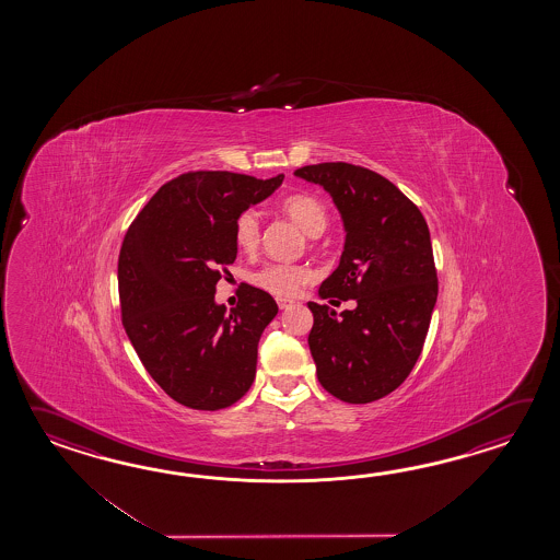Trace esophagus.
Instances as JSON below:
<instances>
[{
  "mask_svg": "<svg viewBox=\"0 0 560 560\" xmlns=\"http://www.w3.org/2000/svg\"><path fill=\"white\" fill-rule=\"evenodd\" d=\"M292 304H294V300H290V298H278V308L280 310L288 308Z\"/></svg>",
  "mask_w": 560,
  "mask_h": 560,
  "instance_id": "obj_1",
  "label": "esophagus"
}]
</instances>
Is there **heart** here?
Wrapping results in <instances>:
<instances>
[{
    "label": "heart",
    "instance_id": "b5f03b06",
    "mask_svg": "<svg viewBox=\"0 0 560 560\" xmlns=\"http://www.w3.org/2000/svg\"><path fill=\"white\" fill-rule=\"evenodd\" d=\"M280 208L290 220H294L308 236L316 238L328 226V212L324 203L312 194H290L280 202ZM260 215L254 210H244L234 224V240L240 250L252 254L260 244ZM310 278L308 268L296 264H264L260 270L250 276L252 284L262 288L275 296H294L300 285L306 284Z\"/></svg>",
    "mask_w": 560,
    "mask_h": 560
}]
</instances>
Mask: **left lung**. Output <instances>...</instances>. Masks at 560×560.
Wrapping results in <instances>:
<instances>
[{
	"label": "left lung",
	"instance_id": "1",
	"mask_svg": "<svg viewBox=\"0 0 560 560\" xmlns=\"http://www.w3.org/2000/svg\"><path fill=\"white\" fill-rule=\"evenodd\" d=\"M294 176L328 191L345 224L340 264L318 294L357 302L340 316L308 302L318 381L342 402H374L406 381L427 340L439 296L427 220L393 182L366 167L324 162Z\"/></svg>",
	"mask_w": 560,
	"mask_h": 560
}]
</instances>
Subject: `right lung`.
Segmentation results:
<instances>
[{"mask_svg": "<svg viewBox=\"0 0 560 560\" xmlns=\"http://www.w3.org/2000/svg\"><path fill=\"white\" fill-rule=\"evenodd\" d=\"M284 176L188 172L143 206L121 242V322L143 369L194 410L238 402L256 376L258 342L278 314L275 298L246 284L238 306L215 304V284L236 260L234 224Z\"/></svg>", "mask_w": 560, "mask_h": 560, "instance_id": "right-lung-1", "label": "right lung"}]
</instances>
